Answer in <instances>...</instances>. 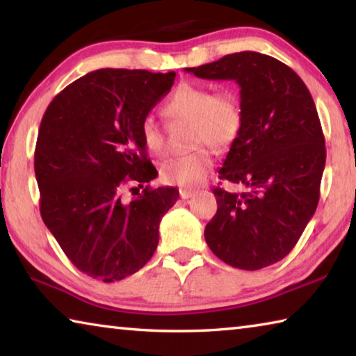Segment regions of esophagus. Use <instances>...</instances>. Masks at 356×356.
I'll return each instance as SVG.
<instances>
[{
  "label": "esophagus",
  "instance_id": "esophagus-1",
  "mask_svg": "<svg viewBox=\"0 0 356 356\" xmlns=\"http://www.w3.org/2000/svg\"><path fill=\"white\" fill-rule=\"evenodd\" d=\"M179 195L182 200H188V197H191L193 195H195V191L193 190H186V188H180L179 190Z\"/></svg>",
  "mask_w": 356,
  "mask_h": 356
}]
</instances>
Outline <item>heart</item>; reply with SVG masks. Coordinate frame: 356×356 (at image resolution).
Returning a JSON list of instances; mask_svg holds the SVG:
<instances>
[{
  "instance_id": "obj_1",
  "label": "heart",
  "mask_w": 356,
  "mask_h": 356,
  "mask_svg": "<svg viewBox=\"0 0 356 356\" xmlns=\"http://www.w3.org/2000/svg\"><path fill=\"white\" fill-rule=\"evenodd\" d=\"M171 120H185L191 127V146L210 144L216 150L232 147L243 130V108L231 91L213 92L200 84H180L163 106ZM140 136L150 154L166 152L165 131L152 116L143 118ZM213 166V154L209 147H197L193 152L166 160L160 168V179L168 185L184 188L200 185Z\"/></svg>"
}]
</instances>
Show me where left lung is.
Instances as JSON below:
<instances>
[{"mask_svg":"<svg viewBox=\"0 0 356 356\" xmlns=\"http://www.w3.org/2000/svg\"><path fill=\"white\" fill-rule=\"evenodd\" d=\"M185 72L236 81L245 116L218 172L246 190L213 188L218 210L204 231L209 248L242 270L280 262L297 245L321 196L327 150L314 100L289 65L257 51Z\"/></svg>","mask_w":356,"mask_h":356,"instance_id":"left-lung-1","label":"left lung"}]
</instances>
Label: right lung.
I'll list each match as a JSON object with an SVG mask.
<instances>
[{"label":"right lung","instance_id":"obj_1","mask_svg":"<svg viewBox=\"0 0 356 356\" xmlns=\"http://www.w3.org/2000/svg\"><path fill=\"white\" fill-rule=\"evenodd\" d=\"M174 78L176 72H89L42 118L34 152L42 220L69 261L94 280L120 281L143 268L159 245L161 216L179 200L174 186H144L130 202L120 200L124 185L143 188L156 177L140 124Z\"/></svg>","mask_w":356,"mask_h":356}]
</instances>
